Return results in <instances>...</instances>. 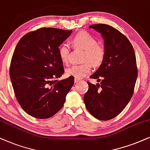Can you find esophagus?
<instances>
[{"label": "esophagus", "instance_id": "obj_1", "mask_svg": "<svg viewBox=\"0 0 150 150\" xmlns=\"http://www.w3.org/2000/svg\"><path fill=\"white\" fill-rule=\"evenodd\" d=\"M81 80L80 79H79V78H77V77H75V83H78V82H79V81H81Z\"/></svg>", "mask_w": 150, "mask_h": 150}]
</instances>
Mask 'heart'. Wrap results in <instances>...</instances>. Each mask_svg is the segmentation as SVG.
Returning a JSON list of instances; mask_svg holds the SVG:
<instances>
[{"mask_svg":"<svg viewBox=\"0 0 150 150\" xmlns=\"http://www.w3.org/2000/svg\"><path fill=\"white\" fill-rule=\"evenodd\" d=\"M73 47L79 48L84 51L82 61L83 64L75 65L67 69V74L81 79L91 73L92 65L95 67L100 66L105 55L104 48L97 45V40L86 32H81L73 38L72 40ZM59 55L62 62L69 64L71 62V49L69 45L64 43L59 48Z\"/></svg>","mask_w":150,"mask_h":150,"instance_id":"1","label":"heart"}]
</instances>
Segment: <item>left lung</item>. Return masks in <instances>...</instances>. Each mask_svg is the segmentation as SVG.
Masks as SVG:
<instances>
[{
    "label": "left lung",
    "mask_w": 150,
    "mask_h": 150,
    "mask_svg": "<svg viewBox=\"0 0 150 150\" xmlns=\"http://www.w3.org/2000/svg\"><path fill=\"white\" fill-rule=\"evenodd\" d=\"M89 27L101 33L105 55L90 77L100 83L88 82L83 101L93 117L107 121L119 115L132 97L138 76L135 53L128 39L111 26L97 24Z\"/></svg>",
    "instance_id": "left-lung-1"
}]
</instances>
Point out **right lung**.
Listing matches in <instances>:
<instances>
[{
    "mask_svg": "<svg viewBox=\"0 0 150 150\" xmlns=\"http://www.w3.org/2000/svg\"><path fill=\"white\" fill-rule=\"evenodd\" d=\"M72 33L41 28L24 35L11 58L9 75L16 97L28 115L38 119L53 117L63 107L74 77L57 81L64 72L59 47Z\"/></svg>",
    "mask_w": 150,
    "mask_h": 150,
    "instance_id": "right-lung-1",
    "label": "right lung"
}]
</instances>
